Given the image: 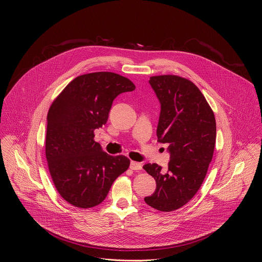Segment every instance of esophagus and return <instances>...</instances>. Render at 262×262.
I'll use <instances>...</instances> for the list:
<instances>
[{
    "instance_id": "34e87169",
    "label": "esophagus",
    "mask_w": 262,
    "mask_h": 262,
    "mask_svg": "<svg viewBox=\"0 0 262 262\" xmlns=\"http://www.w3.org/2000/svg\"><path fill=\"white\" fill-rule=\"evenodd\" d=\"M130 169L132 170H141L142 169V164L132 161L130 162Z\"/></svg>"
}]
</instances>
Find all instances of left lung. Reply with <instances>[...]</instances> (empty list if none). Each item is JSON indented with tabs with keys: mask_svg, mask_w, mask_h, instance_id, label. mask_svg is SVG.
I'll return each instance as SVG.
<instances>
[{
	"mask_svg": "<svg viewBox=\"0 0 262 262\" xmlns=\"http://www.w3.org/2000/svg\"><path fill=\"white\" fill-rule=\"evenodd\" d=\"M161 113L157 136L167 143L170 162L166 172L158 164L144 170L157 182L156 192L145 202L160 211H173L198 192L213 156L216 126L214 114L199 88L181 77H151Z\"/></svg>",
	"mask_w": 262,
	"mask_h": 262,
	"instance_id": "obj_1",
	"label": "left lung"
}]
</instances>
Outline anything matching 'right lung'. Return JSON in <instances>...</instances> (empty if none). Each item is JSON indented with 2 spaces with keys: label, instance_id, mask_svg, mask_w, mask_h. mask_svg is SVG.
Wrapping results in <instances>:
<instances>
[{
  "label": "right lung",
  "instance_id": "right-lung-1",
  "mask_svg": "<svg viewBox=\"0 0 262 262\" xmlns=\"http://www.w3.org/2000/svg\"><path fill=\"white\" fill-rule=\"evenodd\" d=\"M136 86L107 71L72 80L48 113L46 156L58 193L69 204L90 208L101 203L115 179L129 167L124 156L112 157L94 141L107 121L113 100Z\"/></svg>",
  "mask_w": 262,
  "mask_h": 262
}]
</instances>
